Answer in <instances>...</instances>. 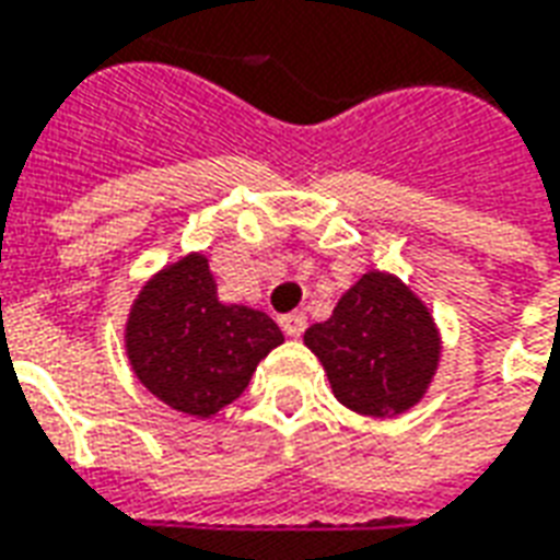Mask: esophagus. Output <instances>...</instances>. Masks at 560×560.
<instances>
[{
	"instance_id": "1",
	"label": "esophagus",
	"mask_w": 560,
	"mask_h": 560,
	"mask_svg": "<svg viewBox=\"0 0 560 560\" xmlns=\"http://www.w3.org/2000/svg\"><path fill=\"white\" fill-rule=\"evenodd\" d=\"M305 327H308V320H305L303 312H291V315L281 317V329H284L291 339H300L305 332Z\"/></svg>"
}]
</instances>
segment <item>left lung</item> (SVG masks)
Instances as JSON below:
<instances>
[{"mask_svg": "<svg viewBox=\"0 0 560 560\" xmlns=\"http://www.w3.org/2000/svg\"><path fill=\"white\" fill-rule=\"evenodd\" d=\"M305 345L327 369L336 399L365 417L405 413L422 399L438 365L429 308L396 276L365 272Z\"/></svg>", "mask_w": 560, "mask_h": 560, "instance_id": "obj_1", "label": "left lung"}]
</instances>
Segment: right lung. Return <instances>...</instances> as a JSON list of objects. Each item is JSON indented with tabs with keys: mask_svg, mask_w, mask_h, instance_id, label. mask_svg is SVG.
Listing matches in <instances>:
<instances>
[{
	"mask_svg": "<svg viewBox=\"0 0 560 560\" xmlns=\"http://www.w3.org/2000/svg\"><path fill=\"white\" fill-rule=\"evenodd\" d=\"M284 336L248 305H224L203 255H188L140 291L126 329L140 384L188 417H212L243 396L257 363Z\"/></svg>",
	"mask_w": 560,
	"mask_h": 560,
	"instance_id": "right-lung-1",
	"label": "right lung"
}]
</instances>
